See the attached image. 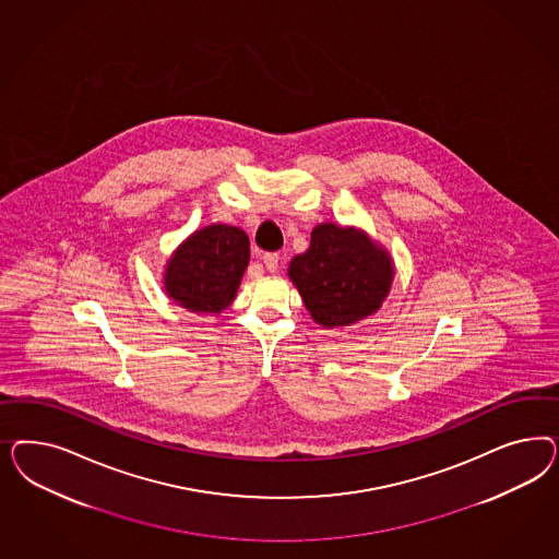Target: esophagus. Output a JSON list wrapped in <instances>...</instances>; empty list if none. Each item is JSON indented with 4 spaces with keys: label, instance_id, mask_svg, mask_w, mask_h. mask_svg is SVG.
Wrapping results in <instances>:
<instances>
[{
    "label": "esophagus",
    "instance_id": "esophagus-1",
    "mask_svg": "<svg viewBox=\"0 0 559 559\" xmlns=\"http://www.w3.org/2000/svg\"><path fill=\"white\" fill-rule=\"evenodd\" d=\"M278 254H264L262 255V262H264V266H266V271L269 272H276V269H278Z\"/></svg>",
    "mask_w": 559,
    "mask_h": 559
}]
</instances>
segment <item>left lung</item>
Wrapping results in <instances>:
<instances>
[{
    "label": "left lung",
    "instance_id": "1",
    "mask_svg": "<svg viewBox=\"0 0 559 559\" xmlns=\"http://www.w3.org/2000/svg\"><path fill=\"white\" fill-rule=\"evenodd\" d=\"M395 266L391 254L358 227L320 223L309 250L288 264L311 320L325 330L355 325L374 316L390 295Z\"/></svg>",
    "mask_w": 559,
    "mask_h": 559
}]
</instances>
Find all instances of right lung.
Instances as JSON below:
<instances>
[{
	"instance_id": "1",
	"label": "right lung",
	"mask_w": 559,
	"mask_h": 559,
	"mask_svg": "<svg viewBox=\"0 0 559 559\" xmlns=\"http://www.w3.org/2000/svg\"><path fill=\"white\" fill-rule=\"evenodd\" d=\"M250 262L248 234L234 225L211 223L171 252L164 269L169 299L192 313L217 316L236 299Z\"/></svg>"
}]
</instances>
